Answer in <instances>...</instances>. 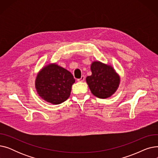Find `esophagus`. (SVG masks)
<instances>
[{"instance_id": "34e87169", "label": "esophagus", "mask_w": 158, "mask_h": 158, "mask_svg": "<svg viewBox=\"0 0 158 158\" xmlns=\"http://www.w3.org/2000/svg\"><path fill=\"white\" fill-rule=\"evenodd\" d=\"M85 81V76H81V77L80 78V79H77V81H79V82H83Z\"/></svg>"}]
</instances>
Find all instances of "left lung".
<instances>
[{
    "label": "left lung",
    "mask_w": 158,
    "mask_h": 158,
    "mask_svg": "<svg viewBox=\"0 0 158 158\" xmlns=\"http://www.w3.org/2000/svg\"><path fill=\"white\" fill-rule=\"evenodd\" d=\"M92 76L86 79L92 94L100 98L110 97L117 90L120 78L110 64L95 61L91 64Z\"/></svg>",
    "instance_id": "left-lung-1"
}]
</instances>
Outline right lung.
<instances>
[{"label":"right lung","mask_w":158,"mask_h":158,"mask_svg":"<svg viewBox=\"0 0 158 158\" xmlns=\"http://www.w3.org/2000/svg\"><path fill=\"white\" fill-rule=\"evenodd\" d=\"M75 81L69 71L56 63H50L38 73L35 88L43 100L52 104H60L70 97Z\"/></svg>","instance_id":"1"}]
</instances>
